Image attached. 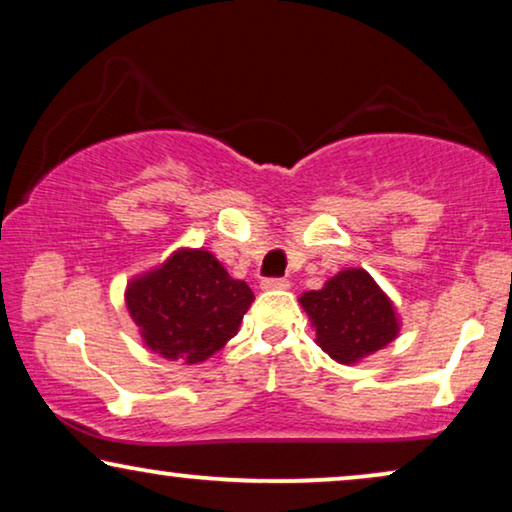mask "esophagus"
I'll list each match as a JSON object with an SVG mask.
<instances>
[{"label":"esophagus","instance_id":"esophagus-1","mask_svg":"<svg viewBox=\"0 0 512 512\" xmlns=\"http://www.w3.org/2000/svg\"><path fill=\"white\" fill-rule=\"evenodd\" d=\"M261 289L263 291H282V289H289V282L282 277H268L261 282Z\"/></svg>","mask_w":512,"mask_h":512}]
</instances>
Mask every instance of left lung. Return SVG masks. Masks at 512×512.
<instances>
[{"label":"left lung","mask_w":512,"mask_h":512,"mask_svg":"<svg viewBox=\"0 0 512 512\" xmlns=\"http://www.w3.org/2000/svg\"><path fill=\"white\" fill-rule=\"evenodd\" d=\"M298 300L317 331V345L345 366L387 347L401 331L394 303L361 268L340 270L324 289Z\"/></svg>","instance_id":"obj_1"}]
</instances>
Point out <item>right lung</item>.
I'll list each match as a JSON object with an SVG mask.
<instances>
[{
    "label": "right lung",
    "instance_id": "right-lung-1",
    "mask_svg": "<svg viewBox=\"0 0 512 512\" xmlns=\"http://www.w3.org/2000/svg\"><path fill=\"white\" fill-rule=\"evenodd\" d=\"M254 293L212 251L179 249L130 279L125 305L144 345L167 361L200 363L240 331Z\"/></svg>",
    "mask_w": 512,
    "mask_h": 512
}]
</instances>
